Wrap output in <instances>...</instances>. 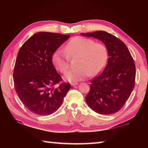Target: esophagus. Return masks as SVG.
I'll use <instances>...</instances> for the list:
<instances>
[{
	"mask_svg": "<svg viewBox=\"0 0 148 148\" xmlns=\"http://www.w3.org/2000/svg\"><path fill=\"white\" fill-rule=\"evenodd\" d=\"M77 84V83H75V82H72V83H71V86H76Z\"/></svg>",
	"mask_w": 148,
	"mask_h": 148,
	"instance_id": "1",
	"label": "esophagus"
}]
</instances>
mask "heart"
<instances>
[{"instance_id":"heart-1","label":"heart","mask_w":148,"mask_h":148,"mask_svg":"<svg viewBox=\"0 0 148 148\" xmlns=\"http://www.w3.org/2000/svg\"><path fill=\"white\" fill-rule=\"evenodd\" d=\"M77 57L76 69L67 72L64 78L77 82L90 75H98L106 66L108 60L106 47L91 38L83 36L72 38L64 47V51L57 49L51 56V62L57 71L65 73L69 69V58Z\"/></svg>"}]
</instances>
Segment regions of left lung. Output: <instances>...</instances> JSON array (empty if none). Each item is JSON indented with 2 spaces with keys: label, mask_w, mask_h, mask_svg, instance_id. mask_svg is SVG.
I'll list each match as a JSON object with an SVG mask.
<instances>
[{
  "label": "left lung",
  "mask_w": 148,
  "mask_h": 148,
  "mask_svg": "<svg viewBox=\"0 0 148 148\" xmlns=\"http://www.w3.org/2000/svg\"><path fill=\"white\" fill-rule=\"evenodd\" d=\"M81 35L101 40L108 53L103 72L91 80L90 90L86 97L87 104L98 114L116 113L123 106L134 87V59L124 42L113 34L100 31Z\"/></svg>",
  "instance_id": "obj_1"
}]
</instances>
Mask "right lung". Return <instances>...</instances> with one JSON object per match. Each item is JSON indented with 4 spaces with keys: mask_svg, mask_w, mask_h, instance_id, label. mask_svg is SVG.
<instances>
[{
    "mask_svg": "<svg viewBox=\"0 0 148 148\" xmlns=\"http://www.w3.org/2000/svg\"><path fill=\"white\" fill-rule=\"evenodd\" d=\"M69 34L40 32L32 35L19 49L14 69L15 89L29 110L47 116L54 113L71 89L70 83H61L62 77L51 62V56Z\"/></svg>",
    "mask_w": 148,
    "mask_h": 148,
    "instance_id": "1",
    "label": "right lung"
}]
</instances>
